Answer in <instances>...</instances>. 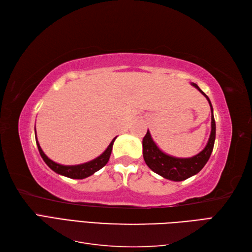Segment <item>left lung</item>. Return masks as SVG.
Wrapping results in <instances>:
<instances>
[{
  "label": "left lung",
  "mask_w": 252,
  "mask_h": 252,
  "mask_svg": "<svg viewBox=\"0 0 252 252\" xmlns=\"http://www.w3.org/2000/svg\"><path fill=\"white\" fill-rule=\"evenodd\" d=\"M191 85L194 86L200 93L206 96L207 101L210 105L211 109V132L207 145L206 147L192 158H174L164 154V152L159 149L157 144L154 142L151 138V134L149 130L145 134L143 139V157L144 161L147 164L149 168L161 175V177L171 180L174 182H181L184 181L192 175L199 173L203 167L208 162V159L211 156V152L213 149V145H215L216 140V121L213 117V108L209 97L206 95L200 87L194 83H191Z\"/></svg>",
  "instance_id": "obj_1"
}]
</instances>
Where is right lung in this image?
Wrapping results in <instances>:
<instances>
[{
	"instance_id": "obj_1",
	"label": "right lung",
	"mask_w": 252,
	"mask_h": 252,
	"mask_svg": "<svg viewBox=\"0 0 252 252\" xmlns=\"http://www.w3.org/2000/svg\"><path fill=\"white\" fill-rule=\"evenodd\" d=\"M34 133H35V141H36V145H37V149H39L42 158L44 159V162L47 164L49 168L52 169L55 172H57L58 174L64 175V177L70 178V179H78V180H82V179L90 177L91 174H94L97 170H100L106 164H107V162L109 161L110 155H111L114 140L117 139V136H116V138H114L111 141V143L109 144L107 149H106L100 157L95 158L94 159H93V161L84 163V164H80V165L66 166V165H61V164H58L56 162L51 161V159L44 154L39 142H37L35 130H34Z\"/></svg>"
}]
</instances>
